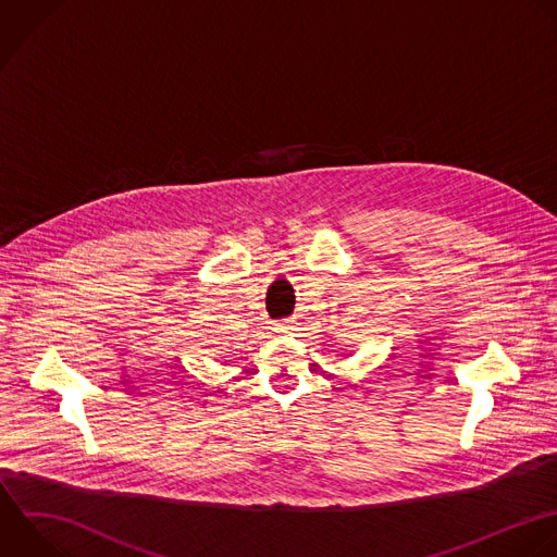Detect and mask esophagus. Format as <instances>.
<instances>
[{
  "label": "esophagus",
  "instance_id": "1",
  "mask_svg": "<svg viewBox=\"0 0 557 557\" xmlns=\"http://www.w3.org/2000/svg\"><path fill=\"white\" fill-rule=\"evenodd\" d=\"M274 331H276L278 335H296L294 331H298V329H296V322H294V320H285V322L274 324Z\"/></svg>",
  "mask_w": 557,
  "mask_h": 557
}]
</instances>
